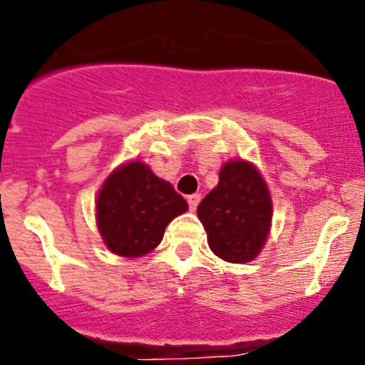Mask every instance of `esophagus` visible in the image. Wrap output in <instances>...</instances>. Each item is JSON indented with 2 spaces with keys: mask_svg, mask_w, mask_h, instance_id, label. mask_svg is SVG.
Returning a JSON list of instances; mask_svg holds the SVG:
<instances>
[{
  "mask_svg": "<svg viewBox=\"0 0 365 365\" xmlns=\"http://www.w3.org/2000/svg\"><path fill=\"white\" fill-rule=\"evenodd\" d=\"M199 202H201V195L199 193H193V195H188V205H190V210L195 212L197 210Z\"/></svg>",
  "mask_w": 365,
  "mask_h": 365,
  "instance_id": "esophagus-1",
  "label": "esophagus"
}]
</instances>
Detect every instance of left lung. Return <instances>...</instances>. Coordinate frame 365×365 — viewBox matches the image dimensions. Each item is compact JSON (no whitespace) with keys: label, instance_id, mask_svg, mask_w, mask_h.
Segmentation results:
<instances>
[{"label":"left lung","instance_id":"obj_1","mask_svg":"<svg viewBox=\"0 0 365 365\" xmlns=\"http://www.w3.org/2000/svg\"><path fill=\"white\" fill-rule=\"evenodd\" d=\"M212 252L228 263L254 261L272 227V197L252 163L230 159L222 164L219 182L197 206Z\"/></svg>","mask_w":365,"mask_h":365}]
</instances>
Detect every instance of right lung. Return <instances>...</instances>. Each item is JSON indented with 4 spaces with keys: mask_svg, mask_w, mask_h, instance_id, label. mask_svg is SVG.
I'll return each mask as SVG.
<instances>
[{
    "mask_svg": "<svg viewBox=\"0 0 365 365\" xmlns=\"http://www.w3.org/2000/svg\"><path fill=\"white\" fill-rule=\"evenodd\" d=\"M95 205L96 227L108 250L131 259L159 247L168 225L188 210L173 186L137 159L106 177Z\"/></svg>",
    "mask_w": 365,
    "mask_h": 365,
    "instance_id": "1",
    "label": "right lung"
}]
</instances>
